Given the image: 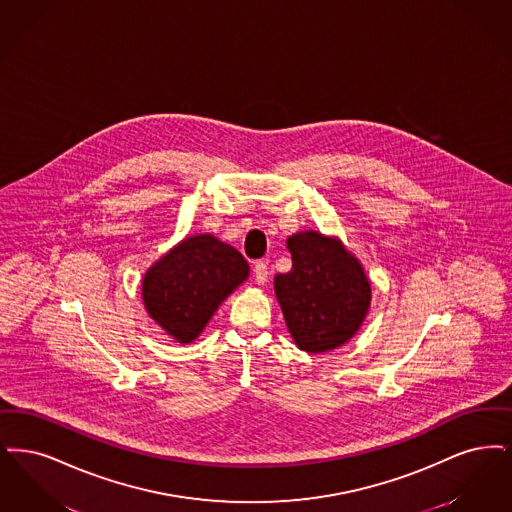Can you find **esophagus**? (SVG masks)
<instances>
[{
    "instance_id": "esophagus-1",
    "label": "esophagus",
    "mask_w": 512,
    "mask_h": 512,
    "mask_svg": "<svg viewBox=\"0 0 512 512\" xmlns=\"http://www.w3.org/2000/svg\"><path fill=\"white\" fill-rule=\"evenodd\" d=\"M267 277H269V269H267L266 262H256L254 264V281L258 285H266Z\"/></svg>"
}]
</instances>
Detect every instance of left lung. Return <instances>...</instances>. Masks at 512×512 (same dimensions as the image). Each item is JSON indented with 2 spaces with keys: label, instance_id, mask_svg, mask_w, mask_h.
I'll return each mask as SVG.
<instances>
[{
  "label": "left lung",
  "instance_id": "left-lung-1",
  "mask_svg": "<svg viewBox=\"0 0 512 512\" xmlns=\"http://www.w3.org/2000/svg\"><path fill=\"white\" fill-rule=\"evenodd\" d=\"M287 248L292 269L275 275V296L296 346L323 354L346 344L371 306L365 269L338 239L317 231L294 233Z\"/></svg>",
  "mask_w": 512,
  "mask_h": 512
}]
</instances>
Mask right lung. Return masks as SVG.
I'll return each mask as SVG.
<instances>
[{
	"instance_id": "obj_1",
	"label": "right lung",
	"mask_w": 512,
	"mask_h": 512,
	"mask_svg": "<svg viewBox=\"0 0 512 512\" xmlns=\"http://www.w3.org/2000/svg\"><path fill=\"white\" fill-rule=\"evenodd\" d=\"M248 271L243 254L214 235L187 237L143 275L145 310L166 334L189 344Z\"/></svg>"
}]
</instances>
